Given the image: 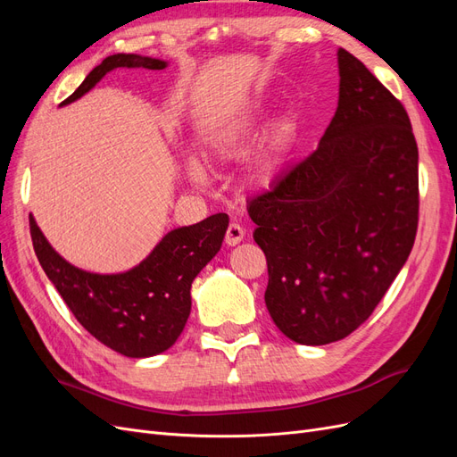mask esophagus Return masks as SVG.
Wrapping results in <instances>:
<instances>
[{
    "label": "esophagus",
    "mask_w": 457,
    "mask_h": 457,
    "mask_svg": "<svg viewBox=\"0 0 457 457\" xmlns=\"http://www.w3.org/2000/svg\"><path fill=\"white\" fill-rule=\"evenodd\" d=\"M244 237H245V228L238 223H230L227 228V234H225V242L228 245H237L244 240Z\"/></svg>",
    "instance_id": "esophagus-1"
}]
</instances>
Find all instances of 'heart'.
<instances>
[{"instance_id":"1","label":"heart","mask_w":457,"mask_h":457,"mask_svg":"<svg viewBox=\"0 0 457 457\" xmlns=\"http://www.w3.org/2000/svg\"><path fill=\"white\" fill-rule=\"evenodd\" d=\"M253 126H255V121L250 120V121L242 123V126H238V128H232L228 131L213 135L210 139L212 154L220 156V158L238 156L240 152L245 148V143H247V139H250ZM187 170H188V175H190L192 181L202 183L205 179V173H204V170L200 168V163L196 160H188Z\"/></svg>"}]
</instances>
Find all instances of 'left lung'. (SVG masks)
<instances>
[{
    "mask_svg": "<svg viewBox=\"0 0 457 457\" xmlns=\"http://www.w3.org/2000/svg\"><path fill=\"white\" fill-rule=\"evenodd\" d=\"M320 145L250 200L267 309L286 337L334 343L364 324L413 247L418 143L406 108L349 51Z\"/></svg>",
    "mask_w": 457,
    "mask_h": 457,
    "instance_id": "8db88e82",
    "label": "left lung"
}]
</instances>
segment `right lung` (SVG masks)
Listing matches in <instances>:
<instances>
[{
	"label": "right lung",
	"mask_w": 457,
	"mask_h": 457,
	"mask_svg": "<svg viewBox=\"0 0 457 457\" xmlns=\"http://www.w3.org/2000/svg\"><path fill=\"white\" fill-rule=\"evenodd\" d=\"M121 66L162 71L168 62L141 54H110L61 104L74 103ZM227 227L228 215L215 213L165 234L131 270L95 274L71 265L54 252L30 213L34 252L68 309L95 339L129 358L160 354L181 336L192 305V280L220 250Z\"/></svg>",
	"instance_id": "right-lung-1"
}]
</instances>
